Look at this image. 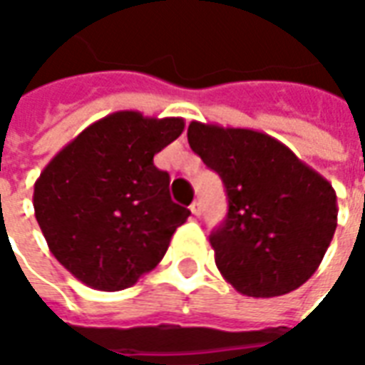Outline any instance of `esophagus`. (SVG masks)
I'll list each match as a JSON object with an SVG mask.
<instances>
[{"label": "esophagus", "instance_id": "34e87169", "mask_svg": "<svg viewBox=\"0 0 365 365\" xmlns=\"http://www.w3.org/2000/svg\"><path fill=\"white\" fill-rule=\"evenodd\" d=\"M190 211L195 215V217H197V215H201V203H199V201H193V203L190 205Z\"/></svg>", "mask_w": 365, "mask_h": 365}]
</instances>
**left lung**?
<instances>
[{
	"mask_svg": "<svg viewBox=\"0 0 365 365\" xmlns=\"http://www.w3.org/2000/svg\"><path fill=\"white\" fill-rule=\"evenodd\" d=\"M191 150L222 178L229 215L215 264L246 297H279L321 266L338 222L332 183L274 136L191 120Z\"/></svg>",
	"mask_w": 365,
	"mask_h": 365,
	"instance_id": "8db88e82",
	"label": "left lung"
}]
</instances>
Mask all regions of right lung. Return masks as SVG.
<instances>
[{"label":"right lung","mask_w":365,"mask_h":365,"mask_svg":"<svg viewBox=\"0 0 365 365\" xmlns=\"http://www.w3.org/2000/svg\"><path fill=\"white\" fill-rule=\"evenodd\" d=\"M182 117L117 111L54 154L33 207L52 256L91 289L120 291L158 266L190 209L170 199L154 154L183 133Z\"/></svg>","instance_id":"add662e5"}]
</instances>
